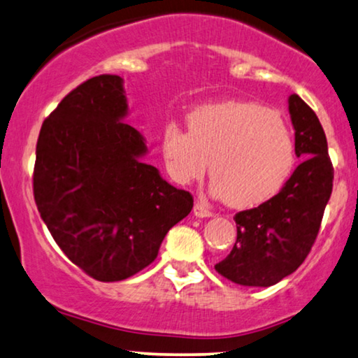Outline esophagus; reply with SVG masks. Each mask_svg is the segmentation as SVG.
<instances>
[{
	"label": "esophagus",
	"mask_w": 358,
	"mask_h": 358,
	"mask_svg": "<svg viewBox=\"0 0 358 358\" xmlns=\"http://www.w3.org/2000/svg\"><path fill=\"white\" fill-rule=\"evenodd\" d=\"M193 213H194L196 217H201V219H204V217H213V215H214L213 210H210L204 203H201V201H196V203H194Z\"/></svg>",
	"instance_id": "34e87169"
}]
</instances>
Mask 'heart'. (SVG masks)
<instances>
[{
    "label": "heart",
    "instance_id": "obj_1",
    "mask_svg": "<svg viewBox=\"0 0 358 358\" xmlns=\"http://www.w3.org/2000/svg\"><path fill=\"white\" fill-rule=\"evenodd\" d=\"M162 154L178 183L203 178L210 160L213 194L231 208L275 196L295 165V139L284 120L256 102L208 103L188 115V131L167 124Z\"/></svg>",
    "mask_w": 358,
    "mask_h": 358
}]
</instances>
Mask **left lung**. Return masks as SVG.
Masks as SVG:
<instances>
[{
  "mask_svg": "<svg viewBox=\"0 0 358 358\" xmlns=\"http://www.w3.org/2000/svg\"><path fill=\"white\" fill-rule=\"evenodd\" d=\"M295 155L301 162L278 194L235 214L236 241L215 271L240 285L269 287L303 263L332 193L328 141L318 117L296 94L289 97Z\"/></svg>",
  "mask_w": 358,
  "mask_h": 358,
  "instance_id": "obj_1",
  "label": "left lung"
}]
</instances>
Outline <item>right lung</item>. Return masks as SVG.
Masks as SVG:
<instances>
[{
	"label": "right lung",
	"mask_w": 358,
	"mask_h": 358,
	"mask_svg": "<svg viewBox=\"0 0 358 358\" xmlns=\"http://www.w3.org/2000/svg\"><path fill=\"white\" fill-rule=\"evenodd\" d=\"M123 79L102 74L64 97L40 129L34 198L53 240L100 282L128 279L157 258L193 196L145 164V139L123 120Z\"/></svg>",
	"instance_id": "add662e5"
}]
</instances>
